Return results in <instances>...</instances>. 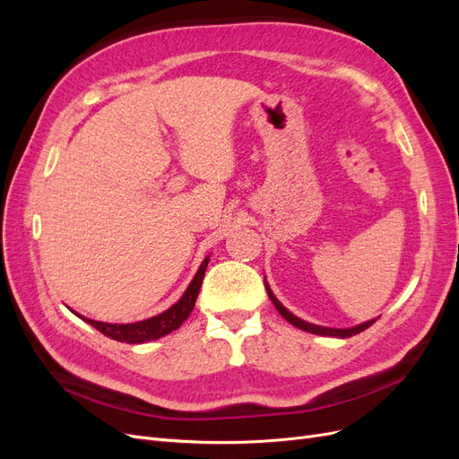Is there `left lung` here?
<instances>
[{
  "label": "left lung",
  "instance_id": "obj_1",
  "mask_svg": "<svg viewBox=\"0 0 459 459\" xmlns=\"http://www.w3.org/2000/svg\"><path fill=\"white\" fill-rule=\"evenodd\" d=\"M264 285H266L268 297H270V300L273 302V307L277 308V312H280L290 325H295V327H299V329H302V331L314 333V335H329V337H341V339H344V337L358 335V333H362L364 329H368L369 325H373V324H375V319H369V322H364V324L354 325V327H349V329H335V327H324V325H314V324H308V322H304V319L297 317L295 314H290V312L283 307V304L275 299V295L272 293V289H270V285H268V283H264Z\"/></svg>",
  "mask_w": 459,
  "mask_h": 459
}]
</instances>
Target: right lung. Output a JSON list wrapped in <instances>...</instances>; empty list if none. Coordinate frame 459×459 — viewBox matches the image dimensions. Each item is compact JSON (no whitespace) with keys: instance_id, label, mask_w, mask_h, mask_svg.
Listing matches in <instances>:
<instances>
[{"instance_id":"right-lung-1","label":"right lung","mask_w":459,"mask_h":459,"mask_svg":"<svg viewBox=\"0 0 459 459\" xmlns=\"http://www.w3.org/2000/svg\"><path fill=\"white\" fill-rule=\"evenodd\" d=\"M206 266H208V256L203 260L201 268L197 270L195 277H193V281L186 289V293L182 295V299H179L176 304H172L169 310H164L162 314L152 316L149 319H143V322L105 324V322H95V319H88V317L80 316L76 312L74 314L84 319V322H88L90 325H93L100 333H103V335L108 337V339H115V341H120V342H130V344L157 341L164 335H169V333L176 331L179 325L186 322L187 316L191 314L193 307H195V300L199 297Z\"/></svg>"}]
</instances>
